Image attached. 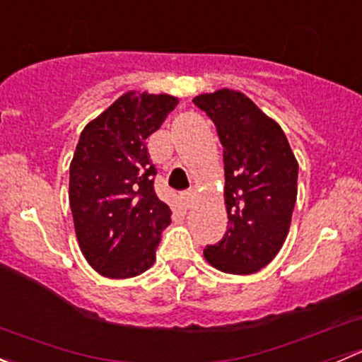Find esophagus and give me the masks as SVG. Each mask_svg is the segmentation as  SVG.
Here are the masks:
<instances>
[{
	"label": "esophagus",
	"instance_id": "34e87169",
	"mask_svg": "<svg viewBox=\"0 0 362 362\" xmlns=\"http://www.w3.org/2000/svg\"><path fill=\"white\" fill-rule=\"evenodd\" d=\"M192 202H194V194H192V192H182V206L191 208Z\"/></svg>",
	"mask_w": 362,
	"mask_h": 362
}]
</instances>
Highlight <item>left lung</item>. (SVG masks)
Listing matches in <instances>:
<instances>
[{"mask_svg":"<svg viewBox=\"0 0 362 362\" xmlns=\"http://www.w3.org/2000/svg\"><path fill=\"white\" fill-rule=\"evenodd\" d=\"M192 103L215 124L224 147L228 229L204 247L214 268L249 275L282 249L298 196V160L282 127L238 90L199 94Z\"/></svg>","mask_w":362,"mask_h":362,"instance_id":"1","label":"left lung"}]
</instances>
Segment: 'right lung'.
Wrapping results in <instances>:
<instances>
[{"label": "right lung", "instance_id": "obj_1", "mask_svg": "<svg viewBox=\"0 0 362 362\" xmlns=\"http://www.w3.org/2000/svg\"><path fill=\"white\" fill-rule=\"evenodd\" d=\"M168 94L127 93L83 127L69 164V206L87 262L129 279L156 261L171 210L158 198L147 138L177 107Z\"/></svg>", "mask_w": 362, "mask_h": 362}]
</instances>
